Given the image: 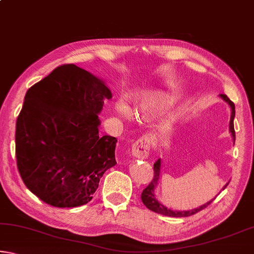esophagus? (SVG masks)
Masks as SVG:
<instances>
[{
    "instance_id": "esophagus-1",
    "label": "esophagus",
    "mask_w": 254,
    "mask_h": 254,
    "mask_svg": "<svg viewBox=\"0 0 254 254\" xmlns=\"http://www.w3.org/2000/svg\"><path fill=\"white\" fill-rule=\"evenodd\" d=\"M150 143H151V139H150L148 135L139 137V139L133 143L131 148L132 156L139 159L148 158L150 151Z\"/></svg>"
}]
</instances>
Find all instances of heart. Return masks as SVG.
Wrapping results in <instances>:
<instances>
[{
	"instance_id": "1",
	"label": "heart",
	"mask_w": 254,
	"mask_h": 254,
	"mask_svg": "<svg viewBox=\"0 0 254 254\" xmlns=\"http://www.w3.org/2000/svg\"><path fill=\"white\" fill-rule=\"evenodd\" d=\"M173 98L161 92L149 93L144 95L139 104V112L144 119L157 115L165 112L173 105ZM117 111L122 118L127 120L132 119V111L124 102H119L117 104Z\"/></svg>"
}]
</instances>
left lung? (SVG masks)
<instances>
[{"mask_svg":"<svg viewBox=\"0 0 254 254\" xmlns=\"http://www.w3.org/2000/svg\"><path fill=\"white\" fill-rule=\"evenodd\" d=\"M220 96L231 107L230 132H231L232 137H233V140H234V142H235V131H234V122H233L234 121V117H235V105H234V103L232 102L230 98L225 95V94H221ZM160 168H161V160H160V159H158V160L154 162V165H153V171H154L153 179L151 180V183H150L148 186L143 189L142 194H141V199H142V203L145 206H147V208H149L150 210H152V212H154V213L165 215V216L187 217V216H190V215H194L196 213H198L199 210H201V209L206 208L213 201V199H212V200L207 201V203H206V204L199 206V207L194 208V209H190V210H171L169 208H167L166 206H163L161 203H159V201L156 198V195H154V189H156L157 185H158V182H159V178H160ZM227 185H229V183L225 185V187L227 186Z\"/></svg>","mask_w":254,"mask_h":254,"instance_id":"1","label":"left lung"}]
</instances>
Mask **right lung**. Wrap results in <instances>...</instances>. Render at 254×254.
<instances>
[{
	"label": "right lung",
	"mask_w": 254,
	"mask_h": 254,
	"mask_svg": "<svg viewBox=\"0 0 254 254\" xmlns=\"http://www.w3.org/2000/svg\"><path fill=\"white\" fill-rule=\"evenodd\" d=\"M105 83L72 64L59 66L28 89L15 128V156L30 191L55 207L93 198L107 169L117 165L118 139L98 133Z\"/></svg>",
	"instance_id": "add662e5"
}]
</instances>
